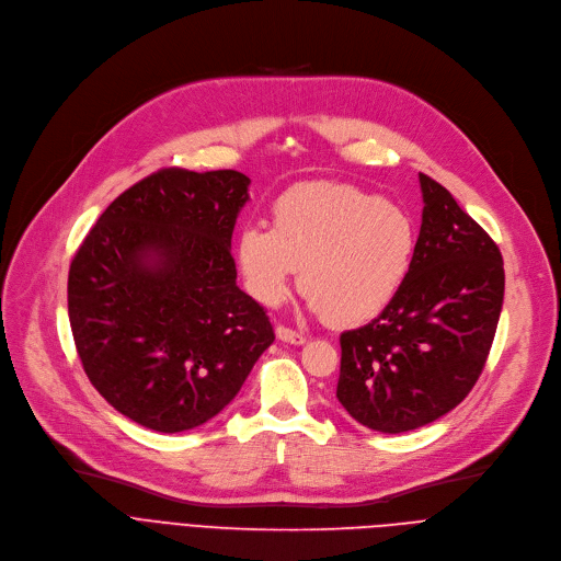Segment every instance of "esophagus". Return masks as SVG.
Returning <instances> with one entry per match:
<instances>
[{
    "label": "esophagus",
    "mask_w": 561,
    "mask_h": 561,
    "mask_svg": "<svg viewBox=\"0 0 561 561\" xmlns=\"http://www.w3.org/2000/svg\"><path fill=\"white\" fill-rule=\"evenodd\" d=\"M276 337L280 342H289V344H306V335L291 331V328H287V325H276Z\"/></svg>",
    "instance_id": "obj_1"
}]
</instances>
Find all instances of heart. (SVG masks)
Instances as JSON below:
<instances>
[{
  "label": "heart",
  "mask_w": 561,
  "mask_h": 561,
  "mask_svg": "<svg viewBox=\"0 0 561 561\" xmlns=\"http://www.w3.org/2000/svg\"><path fill=\"white\" fill-rule=\"evenodd\" d=\"M238 265L253 299L280 306L301 267V289L333 325L378 317L405 283L414 219L380 196L335 183L287 190L272 208V228L251 224L238 236Z\"/></svg>",
  "instance_id": "obj_1"
}]
</instances>
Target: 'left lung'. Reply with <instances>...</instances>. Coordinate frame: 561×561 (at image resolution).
Returning <instances> with one entry per match:
<instances>
[{"label":"left lung","mask_w":561,"mask_h":561,"mask_svg":"<svg viewBox=\"0 0 561 561\" xmlns=\"http://www.w3.org/2000/svg\"><path fill=\"white\" fill-rule=\"evenodd\" d=\"M421 230L410 274L367 325L340 337L337 399L362 425L399 435L467 399L501 319L503 255L453 194L419 174Z\"/></svg>","instance_id":"left-lung-1"}]
</instances>
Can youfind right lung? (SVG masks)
Wrapping results in <instances>:
<instances>
[{"instance_id":"1","label":"right lung","mask_w":561,"mask_h":561,"mask_svg":"<svg viewBox=\"0 0 561 561\" xmlns=\"http://www.w3.org/2000/svg\"><path fill=\"white\" fill-rule=\"evenodd\" d=\"M249 183L236 170L164 168L122 192L72 260L68 312L83 371L149 431L217 416L274 342L230 255Z\"/></svg>"}]
</instances>
